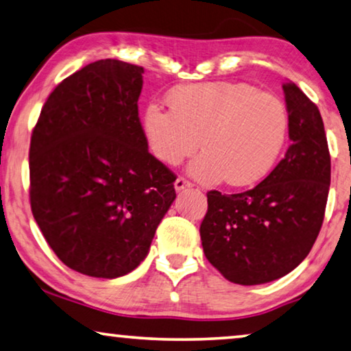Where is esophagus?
Instances as JSON below:
<instances>
[{"mask_svg": "<svg viewBox=\"0 0 351 351\" xmlns=\"http://www.w3.org/2000/svg\"><path fill=\"white\" fill-rule=\"evenodd\" d=\"M189 187H192V182H191V181H187L186 178H182V176L176 178V181H175V189H176L178 192L184 191V189H189Z\"/></svg>", "mask_w": 351, "mask_h": 351, "instance_id": "obj_1", "label": "esophagus"}]
</instances>
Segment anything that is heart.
<instances>
[{
	"label": "heart",
	"mask_w": 351,
	"mask_h": 351,
	"mask_svg": "<svg viewBox=\"0 0 351 351\" xmlns=\"http://www.w3.org/2000/svg\"><path fill=\"white\" fill-rule=\"evenodd\" d=\"M170 112L146 107L143 132L167 165H180L198 149L191 173L202 182L226 180L249 186L269 173L284 149L290 118L271 93L234 82L193 83L167 94Z\"/></svg>",
	"instance_id": "1"
}]
</instances>
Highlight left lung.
Returning <instances> with one entry per match:
<instances>
[{"mask_svg": "<svg viewBox=\"0 0 351 351\" xmlns=\"http://www.w3.org/2000/svg\"><path fill=\"white\" fill-rule=\"evenodd\" d=\"M291 145L263 181L241 193L209 191L203 252L227 280L258 285L284 277L320 233L331 158L320 110L295 83L282 85Z\"/></svg>", "mask_w": 351, "mask_h": 351, "instance_id": "obj_1", "label": "left lung"}]
</instances>
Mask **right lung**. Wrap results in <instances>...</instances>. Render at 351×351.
Wrapping results in <instances>:
<instances>
[{
	"label": "right lung",
	"instance_id": "obj_1",
	"mask_svg": "<svg viewBox=\"0 0 351 351\" xmlns=\"http://www.w3.org/2000/svg\"><path fill=\"white\" fill-rule=\"evenodd\" d=\"M142 74L119 60L82 67L51 91L31 135V211L56 257L85 276L137 268L176 198L138 118Z\"/></svg>",
	"mask_w": 351,
	"mask_h": 351
}]
</instances>
